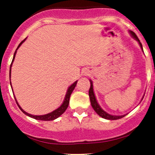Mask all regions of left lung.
Listing matches in <instances>:
<instances>
[{
	"mask_svg": "<svg viewBox=\"0 0 155 155\" xmlns=\"http://www.w3.org/2000/svg\"><path fill=\"white\" fill-rule=\"evenodd\" d=\"M129 33H130V34L131 37H132L133 38L135 39V40H137V42H138L139 44H140V48H141L142 50H143V46H142V43H140V40H139L138 37H137V36L135 34V33L133 32V31H130ZM90 83H91V86H90V89H89V92H88L89 97H90V101H91V107L94 109V110L95 112H97V115H99L100 116L102 117V118H105V119H108V120L120 119V118H123V117L125 116L126 115H110V114L107 113V112H105V111H104V109H103L101 107V106L99 105V104H98L97 101L96 97H95L94 92L93 82H92V81L91 80V79H90ZM143 97H144V96H143V98H142V101H143Z\"/></svg>",
	"mask_w": 155,
	"mask_h": 155,
	"instance_id": "left-lung-1",
	"label": "left lung"
}]
</instances>
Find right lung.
I'll return each instance as SVG.
<instances>
[{"label":"right lung","instance_id":"add662e5","mask_svg":"<svg viewBox=\"0 0 155 155\" xmlns=\"http://www.w3.org/2000/svg\"><path fill=\"white\" fill-rule=\"evenodd\" d=\"M25 40H26V38L24 40H22V41H21V43H19V45H18V47H17L16 50H15V53H14L13 58H12V63H11L10 68V76H11V68H12V63H13V61H14V59H15V54H16V52H17V50H18V48L21 46V44H22V43H24L25 41ZM77 82H78V81H76V82H73V83L72 84V85L68 87V91H67L66 94H65L64 99V101H63V103H62L60 107L58 108V109H54V110L52 111V112H49V113L46 114V115H31V114L28 113V112H26L25 111L24 109H22V108L20 107L19 104H18V103L17 102V100H16V98H15V96H14V97H15V102H16V104H17V105H18V107H19L20 109H21V112H22L24 114H25L26 115H28V116L31 117V118H34V119L40 120V121H52V120L56 119V118H58L59 116H61V115L62 114H63L64 112H65V111H66V109H68V105H69V102H70V95H71V94H72V92H73V91L74 90L75 87H76V84H77ZM10 85H11V87H12V84H11V81H10ZM12 91H13V90H12Z\"/></svg>","mask_w":155,"mask_h":155}]
</instances>
